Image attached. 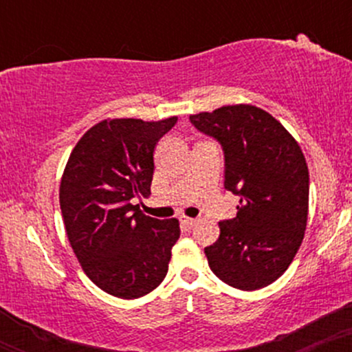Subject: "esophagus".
Returning <instances> with one entry per match:
<instances>
[{
  "label": "esophagus",
  "mask_w": 352,
  "mask_h": 352,
  "mask_svg": "<svg viewBox=\"0 0 352 352\" xmlns=\"http://www.w3.org/2000/svg\"><path fill=\"white\" fill-rule=\"evenodd\" d=\"M180 223L184 225L185 228H193V227H195L197 220H195V218H190V217H180Z\"/></svg>",
  "instance_id": "obj_1"
}]
</instances>
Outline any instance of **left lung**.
I'll use <instances>...</instances> for the list:
<instances>
[{
    "label": "left lung",
    "mask_w": 352,
    "mask_h": 352,
    "mask_svg": "<svg viewBox=\"0 0 352 352\" xmlns=\"http://www.w3.org/2000/svg\"><path fill=\"white\" fill-rule=\"evenodd\" d=\"M190 122L221 145L223 185L240 197L236 217L220 221V236L205 248L210 270L233 288H265L288 270L305 236V155L272 114L250 104L200 112Z\"/></svg>",
    "instance_id": "8db88e82"
}]
</instances>
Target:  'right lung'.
Masks as SVG:
<instances>
[{"instance_id": "1", "label": "right lung", "mask_w": 352, "mask_h": 352, "mask_svg": "<svg viewBox=\"0 0 352 352\" xmlns=\"http://www.w3.org/2000/svg\"><path fill=\"white\" fill-rule=\"evenodd\" d=\"M177 117L106 119L72 148L59 187L67 238L84 273L112 296L134 300L164 281L177 218L144 215L132 199L151 195L153 151Z\"/></svg>"}]
</instances>
